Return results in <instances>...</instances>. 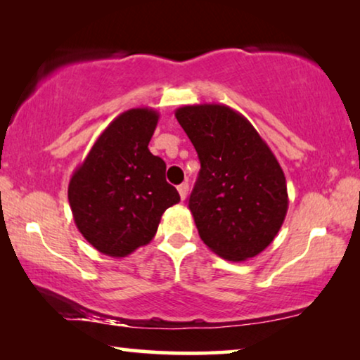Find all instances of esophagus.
<instances>
[{
	"label": "esophagus",
	"instance_id": "esophagus-1",
	"mask_svg": "<svg viewBox=\"0 0 360 360\" xmlns=\"http://www.w3.org/2000/svg\"><path fill=\"white\" fill-rule=\"evenodd\" d=\"M176 190H179L180 198L185 200L186 195H188V184H181V185H179V186H176Z\"/></svg>",
	"mask_w": 360,
	"mask_h": 360
}]
</instances>
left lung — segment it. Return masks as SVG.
<instances>
[{
	"label": "left lung",
	"instance_id": "obj_1",
	"mask_svg": "<svg viewBox=\"0 0 360 360\" xmlns=\"http://www.w3.org/2000/svg\"><path fill=\"white\" fill-rule=\"evenodd\" d=\"M201 169L188 208L203 243L243 262L262 252L288 210L287 180L274 152L233 108L191 105L175 111Z\"/></svg>",
	"mask_w": 360,
	"mask_h": 360
}]
</instances>
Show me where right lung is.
<instances>
[{
  "instance_id": "right-lung-1",
  "label": "right lung",
  "mask_w": 360,
  "mask_h": 360,
  "mask_svg": "<svg viewBox=\"0 0 360 360\" xmlns=\"http://www.w3.org/2000/svg\"><path fill=\"white\" fill-rule=\"evenodd\" d=\"M157 122L159 112L150 108L121 112L68 184L78 231L110 257H126L149 244L165 210L180 201L165 180V162L149 150Z\"/></svg>"
}]
</instances>
